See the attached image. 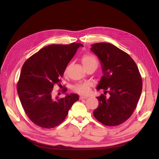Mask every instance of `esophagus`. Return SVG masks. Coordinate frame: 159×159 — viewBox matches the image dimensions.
<instances>
[{
    "label": "esophagus",
    "instance_id": "1",
    "mask_svg": "<svg viewBox=\"0 0 159 159\" xmlns=\"http://www.w3.org/2000/svg\"><path fill=\"white\" fill-rule=\"evenodd\" d=\"M88 97L87 96H80V99H87Z\"/></svg>",
    "mask_w": 159,
    "mask_h": 159
}]
</instances>
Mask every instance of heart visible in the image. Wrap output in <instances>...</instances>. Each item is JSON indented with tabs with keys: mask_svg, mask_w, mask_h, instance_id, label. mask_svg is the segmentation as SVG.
<instances>
[{
	"mask_svg": "<svg viewBox=\"0 0 159 159\" xmlns=\"http://www.w3.org/2000/svg\"><path fill=\"white\" fill-rule=\"evenodd\" d=\"M81 61L85 68V69L90 66H95L97 67L98 65V61L96 56L92 54H84L82 55L81 58ZM68 70V68L65 69L64 74L65 75L66 74ZM74 90L75 92L78 93L80 94L85 95L87 94L90 90V85L88 82H84V83H80L74 85L72 87Z\"/></svg>",
	"mask_w": 159,
	"mask_h": 159,
	"instance_id": "b5f03b06",
	"label": "heart"
}]
</instances>
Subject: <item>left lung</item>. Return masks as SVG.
<instances>
[{
  "mask_svg": "<svg viewBox=\"0 0 159 159\" xmlns=\"http://www.w3.org/2000/svg\"><path fill=\"white\" fill-rule=\"evenodd\" d=\"M90 50L101 60L104 74L97 87L104 94L97 97L94 116L106 126L120 125L132 115L142 93L139 68L128 53L112 44L95 43Z\"/></svg>",
  "mask_w": 159,
  "mask_h": 159,
  "instance_id": "left-lung-1",
  "label": "left lung"
}]
</instances>
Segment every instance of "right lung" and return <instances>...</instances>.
Listing matches in <instances>:
<instances>
[{
	"instance_id": "obj_1",
	"label": "right lung",
	"mask_w": 159,
	"mask_h": 159,
	"mask_svg": "<svg viewBox=\"0 0 159 159\" xmlns=\"http://www.w3.org/2000/svg\"><path fill=\"white\" fill-rule=\"evenodd\" d=\"M81 43L50 44L30 57L23 64L17 85L18 96L29 119L37 126L50 129L61 123L73 104L75 94L59 98L53 96V87L61 85L66 66ZM65 93L67 89L61 90Z\"/></svg>"
}]
</instances>
